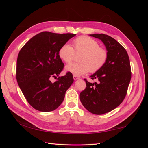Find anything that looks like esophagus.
<instances>
[{"label":"esophagus","mask_w":148,"mask_h":148,"mask_svg":"<svg viewBox=\"0 0 148 148\" xmlns=\"http://www.w3.org/2000/svg\"><path fill=\"white\" fill-rule=\"evenodd\" d=\"M73 79H74V80H77V79H78L79 78V77H77V76H75V75H73Z\"/></svg>","instance_id":"obj_1"}]
</instances>
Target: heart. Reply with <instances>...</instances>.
I'll return each mask as SVG.
<instances>
[{"mask_svg":"<svg viewBox=\"0 0 148 148\" xmlns=\"http://www.w3.org/2000/svg\"><path fill=\"white\" fill-rule=\"evenodd\" d=\"M73 47L66 43L59 51V56L66 63L73 60L75 52H82L78 57V62L68 64L65 66L66 71L75 76L84 75L89 71L95 73L101 69L106 64L108 53L104 48L99 47L97 41L88 36H79L73 41Z\"/></svg>","mask_w":148,"mask_h":148,"instance_id":"b5f03b06","label":"heart"}]
</instances>
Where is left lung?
Segmentation results:
<instances>
[{
  "instance_id": "obj_1",
  "label": "left lung",
  "mask_w": 148,
  "mask_h": 148,
  "mask_svg": "<svg viewBox=\"0 0 148 148\" xmlns=\"http://www.w3.org/2000/svg\"><path fill=\"white\" fill-rule=\"evenodd\" d=\"M104 44L108 57L104 66L91 76L98 83H89L79 95L83 106L91 113L102 115L118 107L127 95L132 77L127 52L115 39L104 34H90Z\"/></svg>"
}]
</instances>
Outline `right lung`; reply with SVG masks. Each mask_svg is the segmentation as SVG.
<instances>
[{"mask_svg":"<svg viewBox=\"0 0 148 148\" xmlns=\"http://www.w3.org/2000/svg\"><path fill=\"white\" fill-rule=\"evenodd\" d=\"M75 35L44 31L21 49L16 62V80L26 99L35 109L51 112L63 102L73 82L72 74L67 72L54 83L50 79L59 76L64 69L59 49Z\"/></svg>","mask_w":148,"mask_h":148,"instance_id":"right-lung-1","label":"right lung"}]
</instances>
